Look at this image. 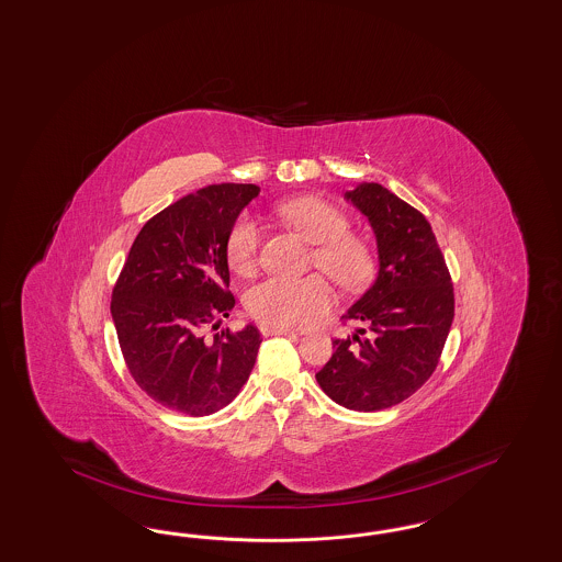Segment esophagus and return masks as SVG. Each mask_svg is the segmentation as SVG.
<instances>
[{
	"mask_svg": "<svg viewBox=\"0 0 562 562\" xmlns=\"http://www.w3.org/2000/svg\"><path fill=\"white\" fill-rule=\"evenodd\" d=\"M259 329H261V334H263V336H291V334H294V329L270 326V324H263Z\"/></svg>",
	"mask_w": 562,
	"mask_h": 562,
	"instance_id": "obj_1",
	"label": "esophagus"
}]
</instances>
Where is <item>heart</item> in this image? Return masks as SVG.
I'll use <instances>...</instances> for the list:
<instances>
[{
    "label": "heart",
    "mask_w": 562,
    "mask_h": 562,
    "mask_svg": "<svg viewBox=\"0 0 562 562\" xmlns=\"http://www.w3.org/2000/svg\"><path fill=\"white\" fill-rule=\"evenodd\" d=\"M278 213L296 233L317 245L313 263L326 271L340 286L359 289L368 282L371 257L368 247L350 236V222L345 213L317 196H299L284 201ZM261 243V224L251 213L234 220L226 238V257L234 271L249 273L257 263ZM336 301V292L324 276H307L289 280L271 276L257 282L245 294V305L255 319L280 326L299 328L328 313Z\"/></svg>",
    "instance_id": "obj_1"
}]
</instances>
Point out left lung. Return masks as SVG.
Instances as JSON below:
<instances>
[{
	"instance_id": "8db88e82",
	"label": "left lung",
	"mask_w": 562,
	"mask_h": 562,
	"mask_svg": "<svg viewBox=\"0 0 562 562\" xmlns=\"http://www.w3.org/2000/svg\"><path fill=\"white\" fill-rule=\"evenodd\" d=\"M345 199L375 234L378 276L345 313L368 336L359 328L331 340L315 380L334 403L371 413L403 403L429 380L452 326L454 292L424 213L378 182H361Z\"/></svg>"
}]
</instances>
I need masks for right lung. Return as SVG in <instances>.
Segmentation results:
<instances>
[{"label":"right lung","mask_w":562,"mask_h":562,"mask_svg":"<svg viewBox=\"0 0 562 562\" xmlns=\"http://www.w3.org/2000/svg\"><path fill=\"white\" fill-rule=\"evenodd\" d=\"M259 191L212 184L182 196L140 228L120 271L110 307L120 349L136 384L164 407L212 415L251 375L259 329H222L212 340L203 331L234 307L226 238Z\"/></svg>","instance_id":"obj_1"}]
</instances>
